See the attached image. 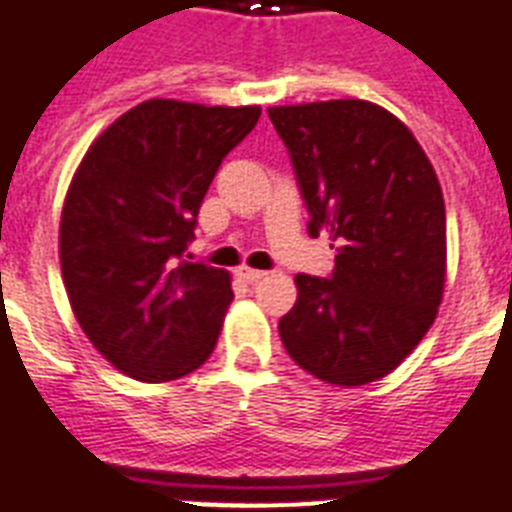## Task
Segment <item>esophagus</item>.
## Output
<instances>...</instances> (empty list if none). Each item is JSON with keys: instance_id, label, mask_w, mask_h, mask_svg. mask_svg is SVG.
I'll use <instances>...</instances> for the list:
<instances>
[{"instance_id": "34e87169", "label": "esophagus", "mask_w": 512, "mask_h": 512, "mask_svg": "<svg viewBox=\"0 0 512 512\" xmlns=\"http://www.w3.org/2000/svg\"><path fill=\"white\" fill-rule=\"evenodd\" d=\"M239 276L247 281V284H255V281L265 279V271H257V268H247V265H241Z\"/></svg>"}]
</instances>
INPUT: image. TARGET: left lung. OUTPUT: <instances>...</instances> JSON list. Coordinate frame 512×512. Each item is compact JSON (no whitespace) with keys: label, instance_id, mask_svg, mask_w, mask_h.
Returning <instances> with one entry per match:
<instances>
[{"label":"left lung","instance_id":"1","mask_svg":"<svg viewBox=\"0 0 512 512\" xmlns=\"http://www.w3.org/2000/svg\"><path fill=\"white\" fill-rule=\"evenodd\" d=\"M311 212L329 231L332 279L297 273L279 321L300 369L337 388L390 374L428 335L444 300L446 207L412 130L358 98L268 108Z\"/></svg>","mask_w":512,"mask_h":512}]
</instances>
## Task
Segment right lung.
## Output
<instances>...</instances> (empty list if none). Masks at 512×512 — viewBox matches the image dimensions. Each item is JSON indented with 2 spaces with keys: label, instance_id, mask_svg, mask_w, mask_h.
Wrapping results in <instances>:
<instances>
[{
  "label": "right lung",
  "instance_id": "add662e5",
  "mask_svg": "<svg viewBox=\"0 0 512 512\" xmlns=\"http://www.w3.org/2000/svg\"><path fill=\"white\" fill-rule=\"evenodd\" d=\"M260 106L151 98L100 132L60 212V271L87 340L132 380L199 369L233 300L231 273L188 263L196 215Z\"/></svg>",
  "mask_w": 512,
  "mask_h": 512
}]
</instances>
